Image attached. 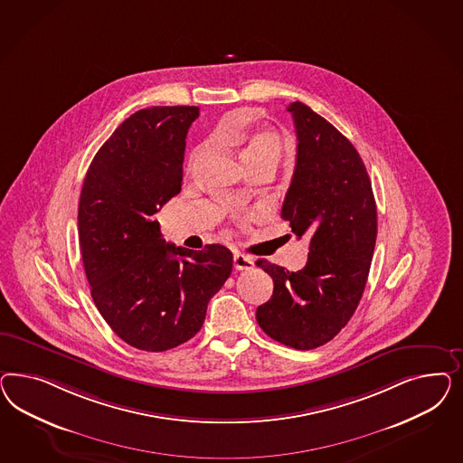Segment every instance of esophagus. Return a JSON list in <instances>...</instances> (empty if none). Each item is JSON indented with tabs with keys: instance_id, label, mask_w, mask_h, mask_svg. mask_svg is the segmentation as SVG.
Segmentation results:
<instances>
[{
	"instance_id": "34e87169",
	"label": "esophagus",
	"mask_w": 463,
	"mask_h": 463,
	"mask_svg": "<svg viewBox=\"0 0 463 463\" xmlns=\"http://www.w3.org/2000/svg\"><path fill=\"white\" fill-rule=\"evenodd\" d=\"M252 260L250 256H244V254H241V252H236L234 254V268L238 269V271H244V269H251Z\"/></svg>"
}]
</instances>
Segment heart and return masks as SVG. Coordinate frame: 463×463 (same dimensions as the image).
I'll return each mask as SVG.
<instances>
[{"label":"heart","instance_id":"obj_1","mask_svg":"<svg viewBox=\"0 0 463 463\" xmlns=\"http://www.w3.org/2000/svg\"><path fill=\"white\" fill-rule=\"evenodd\" d=\"M221 137L229 144L241 146V153L246 165L268 161L277 166V163L280 161L283 155V142L280 137L275 132L263 130V128H258V130L234 128V130L222 132Z\"/></svg>","mask_w":463,"mask_h":463}]
</instances>
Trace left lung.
Returning a JSON list of instances; mask_svg holds the SVG:
<instances>
[{"instance_id": "obj_1", "label": "left lung", "mask_w": 463, "mask_h": 463, "mask_svg": "<svg viewBox=\"0 0 463 463\" xmlns=\"http://www.w3.org/2000/svg\"><path fill=\"white\" fill-rule=\"evenodd\" d=\"M297 161L281 217L310 238L307 265L288 271L267 260L273 295L256 310L260 327L285 346L312 350L331 341L360 304L375 250L377 205L358 151L336 127L294 101Z\"/></svg>"}]
</instances>
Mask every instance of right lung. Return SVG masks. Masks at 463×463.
I'll use <instances>...</instances> for the list:
<instances>
[{"label": "right lung", "instance_id": "1", "mask_svg": "<svg viewBox=\"0 0 463 463\" xmlns=\"http://www.w3.org/2000/svg\"><path fill=\"white\" fill-rule=\"evenodd\" d=\"M198 107L130 115L93 157L80 196L84 273L101 317L127 345L166 351L200 331L232 271L221 244H169L156 212L180 194L186 134Z\"/></svg>", "mask_w": 463, "mask_h": 463}]
</instances>
